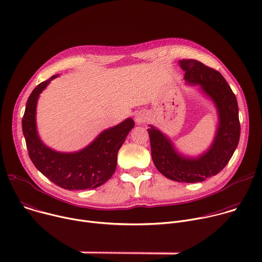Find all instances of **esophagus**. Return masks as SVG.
I'll return each mask as SVG.
<instances>
[{"label":"esophagus","instance_id":"34e87169","mask_svg":"<svg viewBox=\"0 0 262 262\" xmlns=\"http://www.w3.org/2000/svg\"><path fill=\"white\" fill-rule=\"evenodd\" d=\"M147 119L148 118H147L146 114L142 113V112H139V113L135 117V120H136L137 124H143V123H145L147 121Z\"/></svg>","mask_w":262,"mask_h":262}]
</instances>
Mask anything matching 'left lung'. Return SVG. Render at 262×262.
<instances>
[{
  "label": "left lung",
  "instance_id": "obj_1",
  "mask_svg": "<svg viewBox=\"0 0 262 262\" xmlns=\"http://www.w3.org/2000/svg\"><path fill=\"white\" fill-rule=\"evenodd\" d=\"M179 65L185 71V82L199 86L216 107L219 124L214 139L199 157H184L166 135L149 125L151 157L157 169L167 178L179 182H200L221 172L232 158L241 136L238 105L230 86L219 71L193 59L180 60Z\"/></svg>",
  "mask_w": 262,
  "mask_h": 262
}]
</instances>
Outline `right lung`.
Segmentation results:
<instances>
[{
  "label": "right lung",
  "mask_w": 262,
  "mask_h": 262,
  "mask_svg": "<svg viewBox=\"0 0 262 262\" xmlns=\"http://www.w3.org/2000/svg\"><path fill=\"white\" fill-rule=\"evenodd\" d=\"M57 76L40 83L28 98L21 121L29 157L46 177L65 190L95 189L107 181L117 166V154L135 126L127 118L116 126L101 132L87 147L77 152L53 150L40 140L36 127V105L39 94Z\"/></svg>",
  "instance_id": "1"
}]
</instances>
